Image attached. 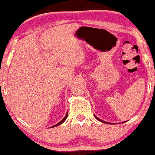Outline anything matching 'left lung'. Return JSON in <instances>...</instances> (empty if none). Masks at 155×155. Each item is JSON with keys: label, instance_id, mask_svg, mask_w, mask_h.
Wrapping results in <instances>:
<instances>
[{"label": "left lung", "instance_id": "1", "mask_svg": "<svg viewBox=\"0 0 155 155\" xmlns=\"http://www.w3.org/2000/svg\"><path fill=\"white\" fill-rule=\"evenodd\" d=\"M95 118H96L97 120H99L100 121H101V122H102V123H105V124H110V123H108V122H106V121H102V120H101V119H100L99 118H97V117H95Z\"/></svg>", "mask_w": 155, "mask_h": 155}]
</instances>
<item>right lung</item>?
Instances as JSON below:
<instances>
[{
  "label": "right lung",
  "instance_id": "obj_1",
  "mask_svg": "<svg viewBox=\"0 0 155 155\" xmlns=\"http://www.w3.org/2000/svg\"><path fill=\"white\" fill-rule=\"evenodd\" d=\"M67 116H68V113H67V114H66V116H65L64 117V119H62V120H61L60 122H59V123L58 124H55V126H52V128H53V127H55V126H59V125H60V124H62L63 123V122H64L65 120H66V119H67Z\"/></svg>",
  "mask_w": 155,
  "mask_h": 155
}]
</instances>
